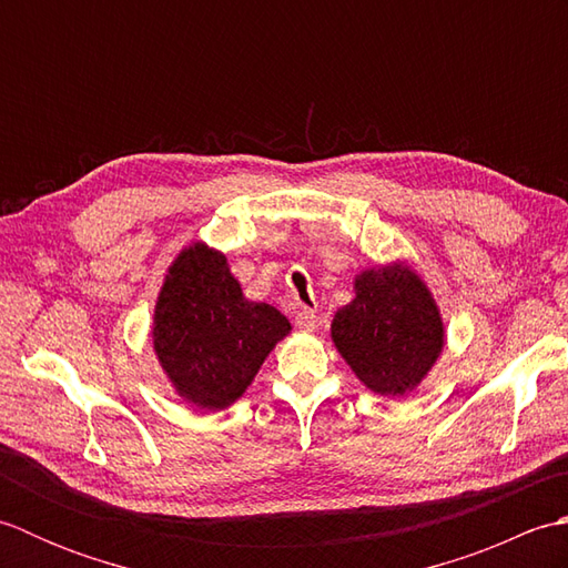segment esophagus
<instances>
[{"label": "esophagus", "mask_w": 568, "mask_h": 568, "mask_svg": "<svg viewBox=\"0 0 568 568\" xmlns=\"http://www.w3.org/2000/svg\"><path fill=\"white\" fill-rule=\"evenodd\" d=\"M317 322H320V320H317V315H315V310L303 307V310H300L297 315H295V324H297V327L303 329V332H315V329L320 327Z\"/></svg>", "instance_id": "1"}]
</instances>
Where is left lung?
<instances>
[{"instance_id":"left-lung-1","label":"left lung","mask_w":568,"mask_h":568,"mask_svg":"<svg viewBox=\"0 0 568 568\" xmlns=\"http://www.w3.org/2000/svg\"><path fill=\"white\" fill-rule=\"evenodd\" d=\"M352 303L336 310L332 342L368 390L405 397L444 348V322L425 281L395 261L354 277Z\"/></svg>"}]
</instances>
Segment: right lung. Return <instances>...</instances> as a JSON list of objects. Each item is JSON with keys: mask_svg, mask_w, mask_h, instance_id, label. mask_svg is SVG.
Returning <instances> with one entry per match:
<instances>
[{"mask_svg": "<svg viewBox=\"0 0 568 568\" xmlns=\"http://www.w3.org/2000/svg\"><path fill=\"white\" fill-rule=\"evenodd\" d=\"M291 322L246 300L222 251L185 246L165 273L153 310V352L175 393L204 413L239 400Z\"/></svg>", "mask_w": 568, "mask_h": 568, "instance_id": "right-lung-1", "label": "right lung"}]
</instances>
